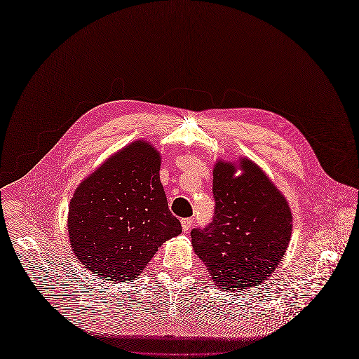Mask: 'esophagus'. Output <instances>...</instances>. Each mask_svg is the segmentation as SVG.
<instances>
[{
  "label": "esophagus",
  "instance_id": "obj_1",
  "mask_svg": "<svg viewBox=\"0 0 359 359\" xmlns=\"http://www.w3.org/2000/svg\"><path fill=\"white\" fill-rule=\"evenodd\" d=\"M192 219L191 217H187V219H182L181 220V226H182V231L184 233H188L189 231V229L192 227Z\"/></svg>",
  "mask_w": 359,
  "mask_h": 359
}]
</instances>
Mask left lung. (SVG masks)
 Wrapping results in <instances>:
<instances>
[{"instance_id": "obj_1", "label": "left lung", "mask_w": 359, "mask_h": 359, "mask_svg": "<svg viewBox=\"0 0 359 359\" xmlns=\"http://www.w3.org/2000/svg\"><path fill=\"white\" fill-rule=\"evenodd\" d=\"M213 196L212 223L191 231L195 254L216 287L234 292L261 285L278 268L292 237L286 198L248 157L216 160Z\"/></svg>"}]
</instances>
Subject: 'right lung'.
Segmentation results:
<instances>
[{
    "mask_svg": "<svg viewBox=\"0 0 359 359\" xmlns=\"http://www.w3.org/2000/svg\"><path fill=\"white\" fill-rule=\"evenodd\" d=\"M161 154L143 139L108 157L76 188L67 230L80 262L102 280L137 278L181 234L160 181Z\"/></svg>",
    "mask_w": 359,
    "mask_h": 359,
    "instance_id": "obj_1",
    "label": "right lung"
}]
</instances>
